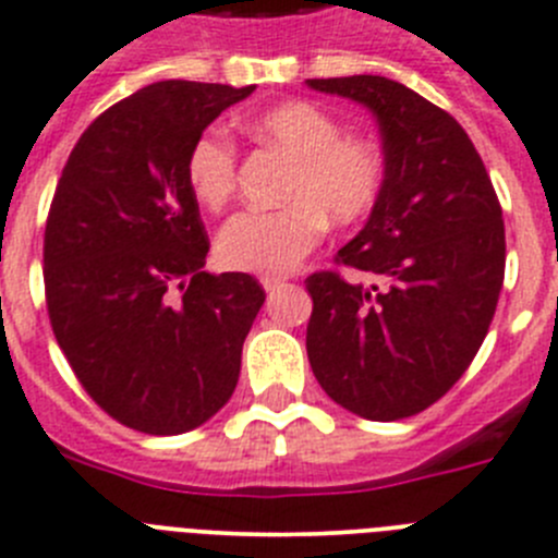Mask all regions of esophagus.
<instances>
[{
	"mask_svg": "<svg viewBox=\"0 0 558 558\" xmlns=\"http://www.w3.org/2000/svg\"><path fill=\"white\" fill-rule=\"evenodd\" d=\"M283 283H286V278H280V275H264V278H260V286H264L269 294H272L275 289H280Z\"/></svg>",
	"mask_w": 558,
	"mask_h": 558,
	"instance_id": "34e87169",
	"label": "esophagus"
}]
</instances>
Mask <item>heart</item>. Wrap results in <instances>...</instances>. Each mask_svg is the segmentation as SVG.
<instances>
[{"mask_svg": "<svg viewBox=\"0 0 558 558\" xmlns=\"http://www.w3.org/2000/svg\"><path fill=\"white\" fill-rule=\"evenodd\" d=\"M260 144L294 158L283 183L289 205L242 210L217 239L219 260L258 275L289 272L323 242L328 219L353 225L378 205L386 189V155L378 142L344 135V124L311 102H283L253 122ZM239 180V149L222 130H208L185 158V183L208 210L230 203Z\"/></svg>", "mask_w": 558, "mask_h": 558, "instance_id": "heart-1", "label": "heart"}]
</instances>
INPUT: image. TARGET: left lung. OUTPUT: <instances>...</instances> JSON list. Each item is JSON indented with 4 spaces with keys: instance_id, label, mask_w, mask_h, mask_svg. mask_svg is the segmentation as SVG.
Listing matches in <instances>:
<instances>
[{
    "instance_id": "1",
    "label": "left lung",
    "mask_w": 558,
    "mask_h": 558,
    "mask_svg": "<svg viewBox=\"0 0 558 558\" xmlns=\"http://www.w3.org/2000/svg\"><path fill=\"white\" fill-rule=\"evenodd\" d=\"M378 119L386 189L336 264L305 278L311 369L328 398L375 423L414 416L453 389L484 344L506 272L498 194L448 110L378 74L305 80Z\"/></svg>"
}]
</instances>
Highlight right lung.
<instances>
[{
	"instance_id": "right-lung-1",
	"label": "right lung",
	"mask_w": 558,
	"mask_h": 558,
	"mask_svg": "<svg viewBox=\"0 0 558 558\" xmlns=\"http://www.w3.org/2000/svg\"><path fill=\"white\" fill-rule=\"evenodd\" d=\"M253 88L163 80L110 105L49 205L54 339L94 403L142 434H185L228 403L267 298L247 272H203L210 242L185 183L192 144Z\"/></svg>"
}]
</instances>
